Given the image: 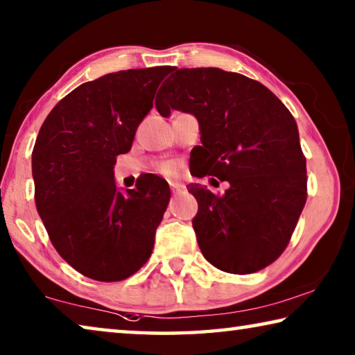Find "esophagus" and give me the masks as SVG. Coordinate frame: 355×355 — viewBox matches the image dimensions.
Returning a JSON list of instances; mask_svg holds the SVG:
<instances>
[{
	"label": "esophagus",
	"instance_id": "obj_1",
	"mask_svg": "<svg viewBox=\"0 0 355 355\" xmlns=\"http://www.w3.org/2000/svg\"><path fill=\"white\" fill-rule=\"evenodd\" d=\"M168 184H171V189L173 191V193H175V191L183 189V184H180V183H177V182H168Z\"/></svg>",
	"mask_w": 355,
	"mask_h": 355
}]
</instances>
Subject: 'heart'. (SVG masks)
<instances>
[{
	"label": "heart",
	"instance_id": "b5f03b06",
	"mask_svg": "<svg viewBox=\"0 0 355 355\" xmlns=\"http://www.w3.org/2000/svg\"><path fill=\"white\" fill-rule=\"evenodd\" d=\"M162 171H164V172H171V166H162Z\"/></svg>",
	"mask_w": 355,
	"mask_h": 355
}]
</instances>
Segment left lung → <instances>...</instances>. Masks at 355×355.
<instances>
[{
	"mask_svg": "<svg viewBox=\"0 0 355 355\" xmlns=\"http://www.w3.org/2000/svg\"><path fill=\"white\" fill-rule=\"evenodd\" d=\"M155 104L166 118L180 110L199 121L191 175L229 183L223 196L188 184L199 205L193 227L202 254L235 275L270 266L306 202V159L288 107L262 83L218 67H171Z\"/></svg>",
	"mask_w": 355,
	"mask_h": 355,
	"instance_id": "8db88e82",
	"label": "left lung"
}]
</instances>
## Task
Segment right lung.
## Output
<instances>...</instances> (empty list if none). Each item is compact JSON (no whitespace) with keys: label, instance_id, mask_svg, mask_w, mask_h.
Listing matches in <instances>:
<instances>
[{"label":"right lung","instance_id":"obj_1","mask_svg":"<svg viewBox=\"0 0 355 355\" xmlns=\"http://www.w3.org/2000/svg\"><path fill=\"white\" fill-rule=\"evenodd\" d=\"M167 71H118L82 83L39 129L31 155L37 213L58 254L92 279H126L153 251L168 183L148 173L123 193L114 166L131 150Z\"/></svg>","mask_w":355,"mask_h":355}]
</instances>
